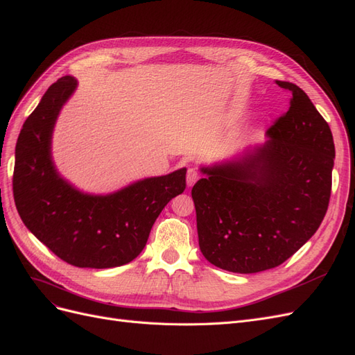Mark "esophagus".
Instances as JSON below:
<instances>
[{
    "label": "esophagus",
    "mask_w": 355,
    "mask_h": 355,
    "mask_svg": "<svg viewBox=\"0 0 355 355\" xmlns=\"http://www.w3.org/2000/svg\"><path fill=\"white\" fill-rule=\"evenodd\" d=\"M199 180V172L196 171V169H193V168H189V171H187V177H186V181H187V186L189 187H191L193 186L196 181Z\"/></svg>",
    "instance_id": "1"
}]
</instances>
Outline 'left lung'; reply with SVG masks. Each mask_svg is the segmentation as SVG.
I'll use <instances>...</instances> for the list:
<instances>
[{"label":"left lung","mask_w":355,"mask_h":355,"mask_svg":"<svg viewBox=\"0 0 355 355\" xmlns=\"http://www.w3.org/2000/svg\"><path fill=\"white\" fill-rule=\"evenodd\" d=\"M266 132V143L200 166L191 189L199 248L220 269L256 273L279 266L315 234L326 216L335 165L329 123L303 90Z\"/></svg>","instance_id":"obj_1"}]
</instances>
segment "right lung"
<instances>
[{
  "mask_svg": "<svg viewBox=\"0 0 355 355\" xmlns=\"http://www.w3.org/2000/svg\"><path fill=\"white\" fill-rule=\"evenodd\" d=\"M76 89L74 77L59 78L25 120L16 144V208L28 230L69 265L116 268L144 250L162 209L184 191L187 169L138 180L108 195L74 187L55 166L52 135Z\"/></svg>",
  "mask_w": 355,
  "mask_h": 355,
  "instance_id": "obj_1",
  "label": "right lung"
}]
</instances>
